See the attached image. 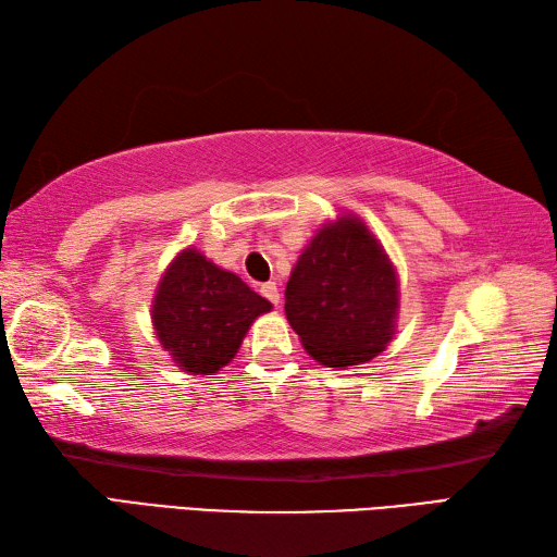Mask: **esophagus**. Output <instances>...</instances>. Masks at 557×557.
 Here are the masks:
<instances>
[{
  "instance_id": "34e87169",
  "label": "esophagus",
  "mask_w": 557,
  "mask_h": 557,
  "mask_svg": "<svg viewBox=\"0 0 557 557\" xmlns=\"http://www.w3.org/2000/svg\"><path fill=\"white\" fill-rule=\"evenodd\" d=\"M260 294H263V297L275 306L280 304V289H277L275 282H265V285H260Z\"/></svg>"
}]
</instances>
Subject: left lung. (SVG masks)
<instances>
[{
    "label": "left lung",
    "instance_id": "obj_1",
    "mask_svg": "<svg viewBox=\"0 0 557 557\" xmlns=\"http://www.w3.org/2000/svg\"><path fill=\"white\" fill-rule=\"evenodd\" d=\"M285 297L292 330L327 369L371 361L397 335V268L354 212L315 230L292 268Z\"/></svg>",
    "mask_w": 557,
    "mask_h": 557
}]
</instances>
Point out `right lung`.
Returning a JSON list of instances; mask_svg holds the SVG:
<instances>
[{"mask_svg":"<svg viewBox=\"0 0 557 557\" xmlns=\"http://www.w3.org/2000/svg\"><path fill=\"white\" fill-rule=\"evenodd\" d=\"M272 304L236 272L186 246L176 253L152 294V330L182 371L212 375L227 366L258 315Z\"/></svg>","mask_w":557,"mask_h":557,"instance_id":"1","label":"right lung"}]
</instances>
